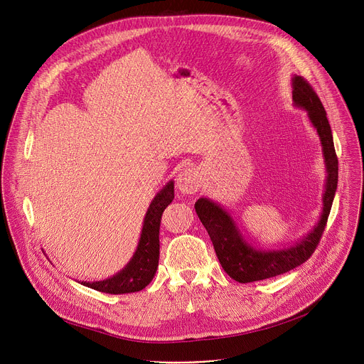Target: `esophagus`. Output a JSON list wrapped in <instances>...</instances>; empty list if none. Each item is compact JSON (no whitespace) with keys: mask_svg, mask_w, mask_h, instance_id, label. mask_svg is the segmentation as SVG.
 Listing matches in <instances>:
<instances>
[{"mask_svg":"<svg viewBox=\"0 0 364 364\" xmlns=\"http://www.w3.org/2000/svg\"><path fill=\"white\" fill-rule=\"evenodd\" d=\"M201 187V176L197 168H184L177 177V188L183 194H194Z\"/></svg>","mask_w":364,"mask_h":364,"instance_id":"esophagus-1","label":"esophagus"}]
</instances>
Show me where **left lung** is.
<instances>
[{"label": "left lung", "mask_w": 364, "mask_h": 364, "mask_svg": "<svg viewBox=\"0 0 364 364\" xmlns=\"http://www.w3.org/2000/svg\"><path fill=\"white\" fill-rule=\"evenodd\" d=\"M292 102L296 108L306 111L311 125L316 128L321 141L327 171L323 193V212L313 230H309L288 247L257 249L243 237L236 222L223 205L207 197H200L194 204L200 222L213 242L222 268L232 279L240 284L268 279L304 264L320 243L336 196L338 161L327 114L314 89L304 77L296 75L292 77Z\"/></svg>", "instance_id": "obj_1"}]
</instances>
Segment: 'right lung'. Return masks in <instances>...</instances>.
Wrapping results in <instances>:
<instances>
[{
  "label": "right lung",
  "instance_id": "right-lung-1",
  "mask_svg": "<svg viewBox=\"0 0 364 364\" xmlns=\"http://www.w3.org/2000/svg\"><path fill=\"white\" fill-rule=\"evenodd\" d=\"M174 200V181H168L152 198L144 218L135 253L114 277L103 281L80 284L105 294H129L144 289L154 278L160 259V223L166 207Z\"/></svg>",
  "mask_w": 364,
  "mask_h": 364
}]
</instances>
